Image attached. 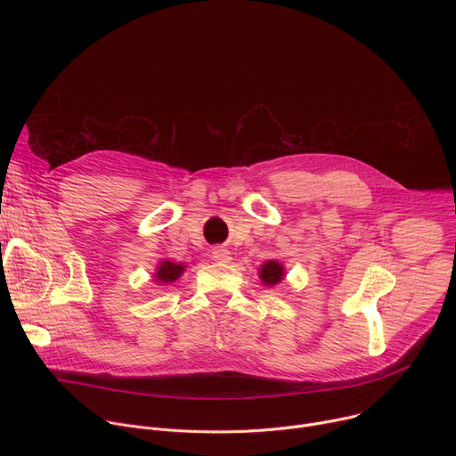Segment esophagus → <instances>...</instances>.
<instances>
[{
    "label": "esophagus",
    "instance_id": "esophagus-1",
    "mask_svg": "<svg viewBox=\"0 0 456 456\" xmlns=\"http://www.w3.org/2000/svg\"><path fill=\"white\" fill-rule=\"evenodd\" d=\"M213 259H215V262H218V264H229L232 257H231V252H229L227 248L216 247V248L213 250Z\"/></svg>",
    "mask_w": 456,
    "mask_h": 456
}]
</instances>
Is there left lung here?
Listing matches in <instances>:
<instances>
[{
  "label": "left lung",
  "instance_id": "obj_1",
  "mask_svg": "<svg viewBox=\"0 0 456 456\" xmlns=\"http://www.w3.org/2000/svg\"><path fill=\"white\" fill-rule=\"evenodd\" d=\"M257 276L265 287H274L285 278V267L278 259H267L264 265H259Z\"/></svg>",
  "mask_w": 456,
  "mask_h": 456
}]
</instances>
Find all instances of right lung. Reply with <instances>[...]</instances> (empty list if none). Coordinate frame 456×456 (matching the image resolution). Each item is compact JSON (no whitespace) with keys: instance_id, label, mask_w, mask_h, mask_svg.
Instances as JSON below:
<instances>
[{"instance_id":"add662e5","label":"right lung","mask_w":456,"mask_h":456,"mask_svg":"<svg viewBox=\"0 0 456 456\" xmlns=\"http://www.w3.org/2000/svg\"><path fill=\"white\" fill-rule=\"evenodd\" d=\"M185 271V264H176V262H171V259H162V262L157 265L155 269V283L159 285H169L173 281H176Z\"/></svg>"}]
</instances>
